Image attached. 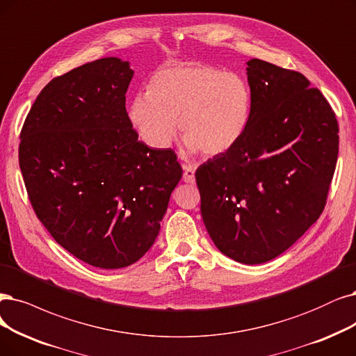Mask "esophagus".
<instances>
[{"label":"esophagus","instance_id":"1","mask_svg":"<svg viewBox=\"0 0 356 356\" xmlns=\"http://www.w3.org/2000/svg\"><path fill=\"white\" fill-rule=\"evenodd\" d=\"M183 180H185L186 183L195 181V165H192V164L183 165Z\"/></svg>","mask_w":356,"mask_h":356}]
</instances>
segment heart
<instances>
[{"label":"heart","instance_id":"b5f03b06","mask_svg":"<svg viewBox=\"0 0 356 356\" xmlns=\"http://www.w3.org/2000/svg\"><path fill=\"white\" fill-rule=\"evenodd\" d=\"M252 89L238 73L204 63L168 65L158 70L149 92L130 104V120L151 148H165L180 134L191 149L217 155L232 149L248 129Z\"/></svg>","mask_w":356,"mask_h":356}]
</instances>
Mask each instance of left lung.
Instances as JSON below:
<instances>
[{"mask_svg":"<svg viewBox=\"0 0 356 356\" xmlns=\"http://www.w3.org/2000/svg\"><path fill=\"white\" fill-rule=\"evenodd\" d=\"M252 113L234 147L195 173L201 214L220 251L261 264L321 216L336 170L339 124L320 89L295 70L248 61Z\"/></svg>","mask_w":356,"mask_h":356,"instance_id":"1","label":"left lung"}]
</instances>
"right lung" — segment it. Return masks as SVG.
Wrapping results in <instances>:
<instances>
[{
    "instance_id": "add662e5",
    "label": "right lung",
    "mask_w": 356,
    "mask_h": 356,
    "mask_svg": "<svg viewBox=\"0 0 356 356\" xmlns=\"http://www.w3.org/2000/svg\"><path fill=\"white\" fill-rule=\"evenodd\" d=\"M131 76L115 57L57 76L20 131L19 164L36 217L58 245L105 270L147 254L183 173L173 149L138 140L126 111Z\"/></svg>"
}]
</instances>
